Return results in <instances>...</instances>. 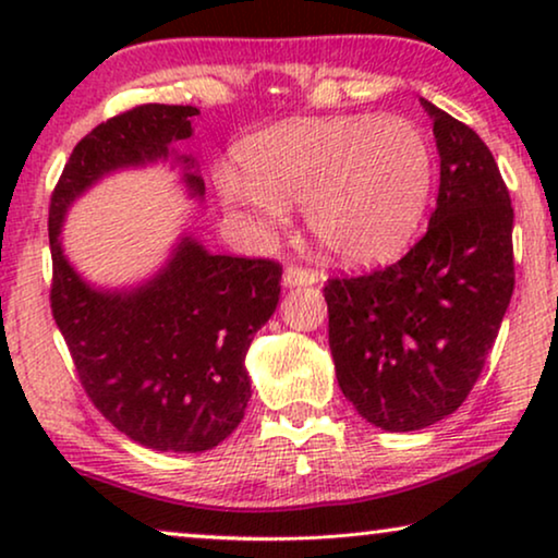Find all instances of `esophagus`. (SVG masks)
<instances>
[{
  "label": "esophagus",
  "mask_w": 558,
  "mask_h": 558,
  "mask_svg": "<svg viewBox=\"0 0 558 558\" xmlns=\"http://www.w3.org/2000/svg\"><path fill=\"white\" fill-rule=\"evenodd\" d=\"M323 279V274L317 269H310V266L302 264H289L284 269V284L287 287H300V284H315V281Z\"/></svg>",
  "instance_id": "34e87169"
}]
</instances>
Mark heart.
<instances>
[{
	"label": "heart",
	"instance_id": "obj_1",
	"mask_svg": "<svg viewBox=\"0 0 558 558\" xmlns=\"http://www.w3.org/2000/svg\"><path fill=\"white\" fill-rule=\"evenodd\" d=\"M220 197L258 218L304 203L310 233L345 264L386 262L414 235L432 190V149L403 117L296 119L235 144Z\"/></svg>",
	"mask_w": 558,
	"mask_h": 558
}]
</instances>
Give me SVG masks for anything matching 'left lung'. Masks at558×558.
<instances>
[{
	"label": "left lung",
	"instance_id": "obj_1",
	"mask_svg": "<svg viewBox=\"0 0 558 558\" xmlns=\"http://www.w3.org/2000/svg\"><path fill=\"white\" fill-rule=\"evenodd\" d=\"M439 149L429 228L399 262L327 279L340 391L365 422L416 432L462 407L513 296V205L493 151L424 101Z\"/></svg>",
	"mask_w": 558,
	"mask_h": 558
}]
</instances>
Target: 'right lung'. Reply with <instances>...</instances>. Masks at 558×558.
<instances>
[{
    "mask_svg": "<svg viewBox=\"0 0 558 558\" xmlns=\"http://www.w3.org/2000/svg\"><path fill=\"white\" fill-rule=\"evenodd\" d=\"M195 106L121 111L73 147L50 195V310L90 403L129 439L157 452H205L241 424L251 399L246 353L274 315L281 264L213 256L185 239L136 292H96L65 262L60 220L101 174L167 157L193 134ZM190 162V159H185ZM203 195V180L187 174Z\"/></svg>",
    "mask_w": 558,
    "mask_h": 558,
    "instance_id": "1",
    "label": "right lung"
}]
</instances>
